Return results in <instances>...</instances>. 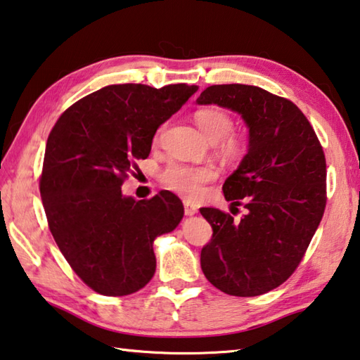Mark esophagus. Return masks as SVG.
Returning <instances> with one entry per match:
<instances>
[{"label": "esophagus", "instance_id": "1", "mask_svg": "<svg viewBox=\"0 0 360 360\" xmlns=\"http://www.w3.org/2000/svg\"><path fill=\"white\" fill-rule=\"evenodd\" d=\"M184 212H186V215H195L198 212V207H197V205H193L192 201L186 200L184 201Z\"/></svg>", "mask_w": 360, "mask_h": 360}]
</instances>
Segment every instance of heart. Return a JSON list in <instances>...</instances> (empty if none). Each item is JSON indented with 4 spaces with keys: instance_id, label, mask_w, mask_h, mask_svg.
Listing matches in <instances>:
<instances>
[{
    "instance_id": "b5f03b06",
    "label": "heart",
    "mask_w": 360,
    "mask_h": 360,
    "mask_svg": "<svg viewBox=\"0 0 360 360\" xmlns=\"http://www.w3.org/2000/svg\"><path fill=\"white\" fill-rule=\"evenodd\" d=\"M195 122H197L201 134L209 143H219L221 139V154L226 158H236L243 151V143L236 136H231L233 117L220 108H201L195 113ZM160 130L158 132V139ZM215 178V172L211 167H187V165H172L165 169L162 179L165 186L172 191L178 192L186 197H195L198 195L201 187L206 182Z\"/></svg>"
}]
</instances>
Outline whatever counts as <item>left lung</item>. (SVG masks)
<instances>
[{"mask_svg":"<svg viewBox=\"0 0 360 360\" xmlns=\"http://www.w3.org/2000/svg\"><path fill=\"white\" fill-rule=\"evenodd\" d=\"M198 105L240 115L248 129L247 154L224 184L225 200L247 214L239 221L214 207L200 212L212 226L201 269L231 296H259L296 269L323 219L326 159L304 113L283 97L250 84H214Z\"/></svg>","mask_w":360,"mask_h":360,"instance_id":"obj_1","label":"left lung"}]
</instances>
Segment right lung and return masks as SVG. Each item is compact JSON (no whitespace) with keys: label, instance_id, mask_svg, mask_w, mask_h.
<instances>
[{"label":"right lung","instance_id":"right-lung-1","mask_svg":"<svg viewBox=\"0 0 360 360\" xmlns=\"http://www.w3.org/2000/svg\"><path fill=\"white\" fill-rule=\"evenodd\" d=\"M197 84H110L56 121L45 146L41 197L50 231L72 269L103 296L141 290L155 272L154 239L172 233L184 206L172 192L135 200L121 192L135 160L197 93Z\"/></svg>","mask_w":360,"mask_h":360}]
</instances>
